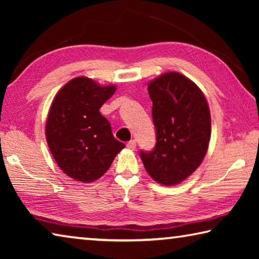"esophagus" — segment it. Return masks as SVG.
Instances as JSON below:
<instances>
[{"label": "esophagus", "instance_id": "1", "mask_svg": "<svg viewBox=\"0 0 259 259\" xmlns=\"http://www.w3.org/2000/svg\"><path fill=\"white\" fill-rule=\"evenodd\" d=\"M126 147H128L129 150L134 151L136 148V140L133 139V140H130V142H128V144H126Z\"/></svg>", "mask_w": 259, "mask_h": 259}]
</instances>
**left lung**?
<instances>
[{"mask_svg":"<svg viewBox=\"0 0 259 259\" xmlns=\"http://www.w3.org/2000/svg\"><path fill=\"white\" fill-rule=\"evenodd\" d=\"M153 103L155 147L139 152L148 175L162 185H176L195 171L207 153L211 122L199 87L176 72L148 84Z\"/></svg>","mask_w":259,"mask_h":259,"instance_id":"8db88e82","label":"left lung"}]
</instances>
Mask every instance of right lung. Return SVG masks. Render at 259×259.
<instances>
[{"label":"right lung","mask_w":259,"mask_h":259,"mask_svg":"<svg viewBox=\"0 0 259 259\" xmlns=\"http://www.w3.org/2000/svg\"><path fill=\"white\" fill-rule=\"evenodd\" d=\"M114 93V85L100 87L80 76L61 88L52 102L46 125L48 145L59 168L78 182L102 177L124 148L99 112Z\"/></svg>","instance_id":"right-lung-1"}]
</instances>
